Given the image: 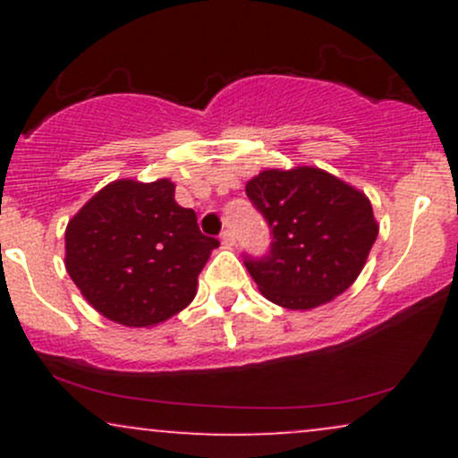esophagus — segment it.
Masks as SVG:
<instances>
[{
    "mask_svg": "<svg viewBox=\"0 0 458 458\" xmlns=\"http://www.w3.org/2000/svg\"><path fill=\"white\" fill-rule=\"evenodd\" d=\"M222 243H224L225 247H233V245L236 243L234 234L230 233V230H224V233H222Z\"/></svg>",
    "mask_w": 458,
    "mask_h": 458,
    "instance_id": "1",
    "label": "esophagus"
}]
</instances>
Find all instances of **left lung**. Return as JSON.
<instances>
[{
  "label": "left lung",
  "instance_id": "8db88e82",
  "mask_svg": "<svg viewBox=\"0 0 458 458\" xmlns=\"http://www.w3.org/2000/svg\"><path fill=\"white\" fill-rule=\"evenodd\" d=\"M245 193L273 234L267 259L245 260L269 301L306 312L357 280L379 234L364 191L320 167L297 165L262 170Z\"/></svg>",
  "mask_w": 458,
  "mask_h": 458
}]
</instances>
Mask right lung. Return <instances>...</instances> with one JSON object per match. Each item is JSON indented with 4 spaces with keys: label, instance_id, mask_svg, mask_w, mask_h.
Listing matches in <instances>:
<instances>
[{
    "label": "right lung",
    "instance_id": "right-lung-1",
    "mask_svg": "<svg viewBox=\"0 0 458 458\" xmlns=\"http://www.w3.org/2000/svg\"><path fill=\"white\" fill-rule=\"evenodd\" d=\"M170 178H118L66 225L64 265L83 299L124 327H155L193 301L217 239L204 236Z\"/></svg>",
    "mask_w": 458,
    "mask_h": 458
}]
</instances>
